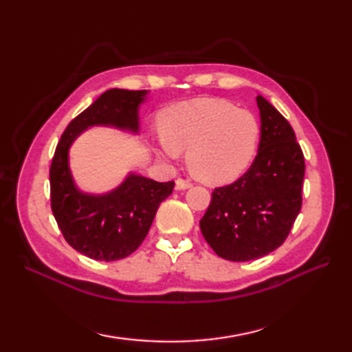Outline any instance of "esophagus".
<instances>
[{"mask_svg": "<svg viewBox=\"0 0 352 352\" xmlns=\"http://www.w3.org/2000/svg\"><path fill=\"white\" fill-rule=\"evenodd\" d=\"M175 188L178 190H186V189H190L192 188V183L188 180H183V178H178L175 182Z\"/></svg>", "mask_w": 352, "mask_h": 352, "instance_id": "esophagus-1", "label": "esophagus"}]
</instances>
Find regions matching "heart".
<instances>
[{
	"label": "heart",
	"instance_id": "b5f03b06",
	"mask_svg": "<svg viewBox=\"0 0 352 352\" xmlns=\"http://www.w3.org/2000/svg\"><path fill=\"white\" fill-rule=\"evenodd\" d=\"M159 153L175 160L188 151V166L197 180L222 184L236 180L257 151L260 124L250 110L218 98L193 100L168 109L160 118Z\"/></svg>",
	"mask_w": 352,
	"mask_h": 352
}]
</instances>
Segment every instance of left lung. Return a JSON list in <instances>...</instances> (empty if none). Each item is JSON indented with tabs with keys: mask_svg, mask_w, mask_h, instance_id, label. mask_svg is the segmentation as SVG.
Returning <instances> with one entry per match:
<instances>
[{
	"mask_svg": "<svg viewBox=\"0 0 352 352\" xmlns=\"http://www.w3.org/2000/svg\"><path fill=\"white\" fill-rule=\"evenodd\" d=\"M258 151L233 184L216 188L199 228L219 257L256 260L278 248L302 204L304 155L287 119L263 96Z\"/></svg>",
	"mask_w": 352,
	"mask_h": 352,
	"instance_id": "1",
	"label": "left lung"
}]
</instances>
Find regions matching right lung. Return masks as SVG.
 Masks as SVG:
<instances>
[{
  "label": "right lung",
  "mask_w": 352,
  "mask_h": 352,
  "mask_svg": "<svg viewBox=\"0 0 352 352\" xmlns=\"http://www.w3.org/2000/svg\"><path fill=\"white\" fill-rule=\"evenodd\" d=\"M148 91L110 89L66 126L50 169L51 208L65 241L83 256L115 261L129 257L144 242L162 201L174 182L159 183L130 172L106 193L77 188L69 168V149L81 133L92 126H111L139 133V109Z\"/></svg>",
  "instance_id": "obj_1"
}]
</instances>
